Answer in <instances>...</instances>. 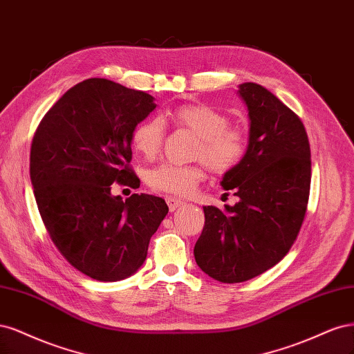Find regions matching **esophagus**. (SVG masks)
Segmentation results:
<instances>
[{
  "label": "esophagus",
  "mask_w": 354,
  "mask_h": 354,
  "mask_svg": "<svg viewBox=\"0 0 354 354\" xmlns=\"http://www.w3.org/2000/svg\"><path fill=\"white\" fill-rule=\"evenodd\" d=\"M166 201H167V206H169L170 212H175L182 204V201L179 198H175V197H169Z\"/></svg>",
  "instance_id": "34e87169"
}]
</instances>
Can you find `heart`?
I'll return each mask as SVG.
<instances>
[{
  "label": "heart",
  "mask_w": 354,
  "mask_h": 354,
  "mask_svg": "<svg viewBox=\"0 0 354 354\" xmlns=\"http://www.w3.org/2000/svg\"><path fill=\"white\" fill-rule=\"evenodd\" d=\"M163 120L197 136L192 158L201 160L216 175L232 172L244 160L247 133L230 124V116L218 109L207 104H184L167 111ZM163 141L165 124L158 119L140 122L131 135L132 147L145 160H154L162 151ZM204 165H160L147 174V184L169 196H189L206 178Z\"/></svg>",
  "instance_id": "1"
}]
</instances>
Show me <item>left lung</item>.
Wrapping results in <instances>:
<instances>
[{
  "instance_id": "obj_1",
  "label": "left lung",
  "mask_w": 354,
  "mask_h": 354,
  "mask_svg": "<svg viewBox=\"0 0 354 354\" xmlns=\"http://www.w3.org/2000/svg\"><path fill=\"white\" fill-rule=\"evenodd\" d=\"M238 93L250 118L247 154L221 184L239 201L225 210L204 206L206 222L194 247L200 269L225 283L261 275L287 256L304 221L312 178L300 118L261 85L245 82Z\"/></svg>"
}]
</instances>
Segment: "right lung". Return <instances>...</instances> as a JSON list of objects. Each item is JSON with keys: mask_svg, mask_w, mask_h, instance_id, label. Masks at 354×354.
I'll use <instances>...</instances> for the list:
<instances>
[{"mask_svg": "<svg viewBox=\"0 0 354 354\" xmlns=\"http://www.w3.org/2000/svg\"><path fill=\"white\" fill-rule=\"evenodd\" d=\"M154 98L109 79L79 82L45 113L30 147L33 194L53 244L84 275L120 281L141 268L169 212L163 198L111 196V184L138 188L131 167L133 128Z\"/></svg>", "mask_w": 354, "mask_h": 354, "instance_id": "add662e5", "label": "right lung"}]
</instances>
